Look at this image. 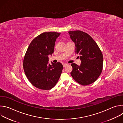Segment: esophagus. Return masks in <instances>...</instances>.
Returning <instances> with one entry per match:
<instances>
[{"instance_id": "1", "label": "esophagus", "mask_w": 123, "mask_h": 123, "mask_svg": "<svg viewBox=\"0 0 123 123\" xmlns=\"http://www.w3.org/2000/svg\"><path fill=\"white\" fill-rule=\"evenodd\" d=\"M67 64H66V63H64V64H63V67H66V66H67Z\"/></svg>"}]
</instances>
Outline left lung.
Returning <instances> with one entry per match:
<instances>
[{
	"label": "left lung",
	"instance_id": "obj_1",
	"mask_svg": "<svg viewBox=\"0 0 123 123\" xmlns=\"http://www.w3.org/2000/svg\"><path fill=\"white\" fill-rule=\"evenodd\" d=\"M75 45V53L79 55L80 66L73 63L71 74L79 84L86 86L94 82L103 69V56L98 45L87 33L81 31H68Z\"/></svg>",
	"mask_w": 123,
	"mask_h": 123
}]
</instances>
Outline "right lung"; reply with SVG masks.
Instances as JSON below:
<instances>
[{
    "instance_id": "right-lung-1",
    "label": "right lung",
    "mask_w": 123,
    "mask_h": 123,
    "mask_svg": "<svg viewBox=\"0 0 123 123\" xmlns=\"http://www.w3.org/2000/svg\"><path fill=\"white\" fill-rule=\"evenodd\" d=\"M60 33L43 32L30 43L23 60L25 75L37 88L49 90L58 82L63 69L60 62L49 64V55L54 53L55 42Z\"/></svg>"
}]
</instances>
